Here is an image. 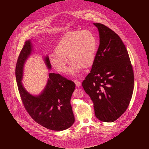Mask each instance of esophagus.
Returning <instances> with one entry per match:
<instances>
[{"instance_id": "obj_1", "label": "esophagus", "mask_w": 149, "mask_h": 149, "mask_svg": "<svg viewBox=\"0 0 149 149\" xmlns=\"http://www.w3.org/2000/svg\"><path fill=\"white\" fill-rule=\"evenodd\" d=\"M74 82L75 83V84H76V85H77V87H80V86H81V82L80 81H79V80H74Z\"/></svg>"}]
</instances>
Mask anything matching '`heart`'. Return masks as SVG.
<instances>
[{
	"label": "heart",
	"instance_id": "obj_1",
	"mask_svg": "<svg viewBox=\"0 0 149 149\" xmlns=\"http://www.w3.org/2000/svg\"><path fill=\"white\" fill-rule=\"evenodd\" d=\"M97 44V39L91 31L69 32L56 46V52L50 54V62L57 70L67 72L69 57L72 61L70 72L77 75L82 70L83 65L88 67L93 62Z\"/></svg>",
	"mask_w": 149,
	"mask_h": 149
}]
</instances>
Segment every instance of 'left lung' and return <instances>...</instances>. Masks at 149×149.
<instances>
[{"label":"left lung","instance_id":"obj_1","mask_svg":"<svg viewBox=\"0 0 149 149\" xmlns=\"http://www.w3.org/2000/svg\"><path fill=\"white\" fill-rule=\"evenodd\" d=\"M94 24L99 31V47L82 85L93 103L96 117L103 122H113L126 111L131 102L134 72L120 36L102 23Z\"/></svg>","mask_w":149,"mask_h":149}]
</instances>
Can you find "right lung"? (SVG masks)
I'll list each match as a JSON object with an SVG mask.
<instances>
[{
  "label": "right lung",
  "mask_w": 149,
  "mask_h": 149,
  "mask_svg": "<svg viewBox=\"0 0 149 149\" xmlns=\"http://www.w3.org/2000/svg\"><path fill=\"white\" fill-rule=\"evenodd\" d=\"M32 50L30 40L26 41L18 56L16 66V79L23 104L27 113L41 126L53 131L67 130L75 121L70 99L75 84L59 74L50 73L47 85L41 95L34 96L28 93L21 80L24 63ZM45 61L50 69L48 57H46Z\"/></svg>",
  "instance_id": "obj_1"
}]
</instances>
